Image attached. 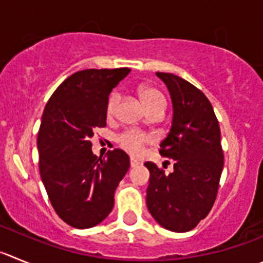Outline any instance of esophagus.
Returning <instances> with one entry per match:
<instances>
[{
  "label": "esophagus",
  "mask_w": 263,
  "mask_h": 263,
  "mask_svg": "<svg viewBox=\"0 0 263 263\" xmlns=\"http://www.w3.org/2000/svg\"><path fill=\"white\" fill-rule=\"evenodd\" d=\"M139 165V161H137L136 159H130V166L132 167H137Z\"/></svg>",
  "instance_id": "obj_1"
}]
</instances>
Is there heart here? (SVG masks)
<instances>
[{
	"mask_svg": "<svg viewBox=\"0 0 263 263\" xmlns=\"http://www.w3.org/2000/svg\"><path fill=\"white\" fill-rule=\"evenodd\" d=\"M138 96L141 98L142 103L144 104L147 111H151L154 108L165 109V98L161 91L156 87L148 86V85H141L138 87ZM120 96L117 92H112L109 96L106 104V114L108 117H114L116 115L117 106H119ZM151 142V138L146 134L137 132V130H126L124 133L117 137V143L124 151L132 156H139L143 152L144 146Z\"/></svg>",
	"mask_w": 263,
	"mask_h": 263,
	"instance_id": "obj_1",
	"label": "heart"
}]
</instances>
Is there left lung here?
I'll return each instance as SVG.
<instances>
[{"mask_svg": "<svg viewBox=\"0 0 263 263\" xmlns=\"http://www.w3.org/2000/svg\"><path fill=\"white\" fill-rule=\"evenodd\" d=\"M156 74L173 103L171 132L160 143V154L173 160L174 171L165 174L154 162H144L149 171L147 208L164 229L186 232L208 216L216 201L223 169L221 130L201 90L173 73Z\"/></svg>", "mask_w": 263, "mask_h": 263, "instance_id": "8db88e82", "label": "left lung"}]
</instances>
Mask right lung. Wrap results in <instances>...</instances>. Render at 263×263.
I'll list each match as a JSON object with an SVG mask.
<instances>
[{"mask_svg":"<svg viewBox=\"0 0 263 263\" xmlns=\"http://www.w3.org/2000/svg\"><path fill=\"white\" fill-rule=\"evenodd\" d=\"M129 68L84 69L64 80L46 103L37 137L39 166L52 208L67 224L90 229L114 208V195L129 171L122 149L97 157L90 138L106 126L109 92Z\"/></svg>","mask_w":263,"mask_h":263,"instance_id":"add662e5","label":"right lung"}]
</instances>
